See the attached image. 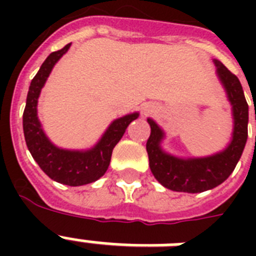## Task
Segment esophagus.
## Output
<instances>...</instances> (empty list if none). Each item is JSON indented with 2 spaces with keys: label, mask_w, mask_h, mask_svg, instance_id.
<instances>
[{
  "label": "esophagus",
  "mask_w": 256,
  "mask_h": 256,
  "mask_svg": "<svg viewBox=\"0 0 256 256\" xmlns=\"http://www.w3.org/2000/svg\"><path fill=\"white\" fill-rule=\"evenodd\" d=\"M154 108H154L152 104H146L144 106V116H148V114H150V112H154Z\"/></svg>",
  "instance_id": "esophagus-1"
}]
</instances>
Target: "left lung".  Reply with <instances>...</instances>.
<instances>
[{
	"instance_id": "obj_1",
	"label": "left lung",
	"mask_w": 256,
	"mask_h": 256,
	"mask_svg": "<svg viewBox=\"0 0 256 256\" xmlns=\"http://www.w3.org/2000/svg\"><path fill=\"white\" fill-rule=\"evenodd\" d=\"M216 76L226 90L231 104L234 128L230 144L222 152L200 158H180L171 156L162 148L164 132L156 120L148 118L152 128L146 150L148 154L150 170L164 187L179 192H203L219 186L234 171L242 156L247 142L248 104L244 98L242 85L238 77L232 74L222 62L214 60Z\"/></svg>"
}]
</instances>
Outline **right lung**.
Instances as JSON below:
<instances>
[{
  "instance_id": "obj_1",
  "label": "right lung",
  "mask_w": 256,
  "mask_h": 256,
  "mask_svg": "<svg viewBox=\"0 0 256 256\" xmlns=\"http://www.w3.org/2000/svg\"><path fill=\"white\" fill-rule=\"evenodd\" d=\"M70 45L72 44L50 54L41 65L36 77L32 80L22 124L26 146L42 171L58 183L68 186H82L96 182L106 172L112 160V148L124 136L128 124L140 116V112H132L112 120L104 136L92 148L68 150L56 146L42 128L41 122L38 120L37 104L42 88L45 86L54 65L69 50Z\"/></svg>"
}]
</instances>
